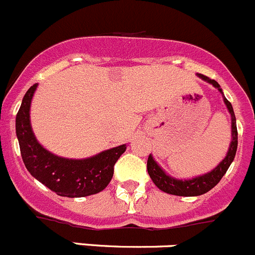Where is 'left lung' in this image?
Segmentation results:
<instances>
[{"label": "left lung", "instance_id": "1", "mask_svg": "<svg viewBox=\"0 0 255 255\" xmlns=\"http://www.w3.org/2000/svg\"><path fill=\"white\" fill-rule=\"evenodd\" d=\"M197 76L199 78H202L203 81H206L207 83L213 86V87H216L222 93V97H223L224 103L227 106V110H228L232 118V140L226 157H224V159L216 168H213L211 172H207L202 175H197L194 178H189V179H179V178H174L172 175H169L155 162L153 155L149 154L147 160V170L150 179L153 180V183L162 192L168 194H173V196L197 197L209 192L212 188H214L218 184L222 177L227 173L229 165L234 160V157H236L237 153V147H238V130H237L236 115H234V111L231 102L224 97L223 91H222L221 86H219V83L217 81L211 80V78L206 77V76L201 75V73H197Z\"/></svg>", "mask_w": 255, "mask_h": 255}]
</instances>
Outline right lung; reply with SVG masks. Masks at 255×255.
<instances>
[{"label":"right lung","mask_w":255,"mask_h":255,"mask_svg":"<svg viewBox=\"0 0 255 255\" xmlns=\"http://www.w3.org/2000/svg\"><path fill=\"white\" fill-rule=\"evenodd\" d=\"M38 83L26 92L16 116V135L22 159L32 177L61 197L80 198L100 193L113 177L118 158L127 144L103 150L82 159L59 157L37 140L31 126V102Z\"/></svg>","instance_id":"right-lung-1"}]
</instances>
